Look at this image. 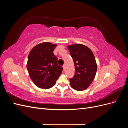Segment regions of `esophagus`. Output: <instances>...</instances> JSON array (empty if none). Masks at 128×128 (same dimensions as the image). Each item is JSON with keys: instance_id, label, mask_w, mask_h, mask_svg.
Instances as JSON below:
<instances>
[{"instance_id": "1", "label": "esophagus", "mask_w": 128, "mask_h": 128, "mask_svg": "<svg viewBox=\"0 0 128 128\" xmlns=\"http://www.w3.org/2000/svg\"><path fill=\"white\" fill-rule=\"evenodd\" d=\"M63 67L64 70V69H65V65H64V64L63 66V67Z\"/></svg>"}]
</instances>
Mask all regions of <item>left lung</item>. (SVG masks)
I'll use <instances>...</instances> for the list:
<instances>
[{
  "label": "left lung",
  "mask_w": 128,
  "mask_h": 128,
  "mask_svg": "<svg viewBox=\"0 0 128 128\" xmlns=\"http://www.w3.org/2000/svg\"><path fill=\"white\" fill-rule=\"evenodd\" d=\"M75 65V75L70 80L72 88L77 91L86 90L96 76L97 64L94 53L86 46L75 44L68 46Z\"/></svg>",
  "instance_id": "left-lung-1"
}]
</instances>
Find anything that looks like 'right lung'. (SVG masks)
<instances>
[{
    "mask_svg": "<svg viewBox=\"0 0 128 128\" xmlns=\"http://www.w3.org/2000/svg\"><path fill=\"white\" fill-rule=\"evenodd\" d=\"M56 44L44 42L34 46L30 52L27 70L32 82L41 88L48 89L54 86L62 73V67L58 64L53 54Z\"/></svg>",
    "mask_w": 128,
    "mask_h": 128,
    "instance_id": "1",
    "label": "right lung"
}]
</instances>
